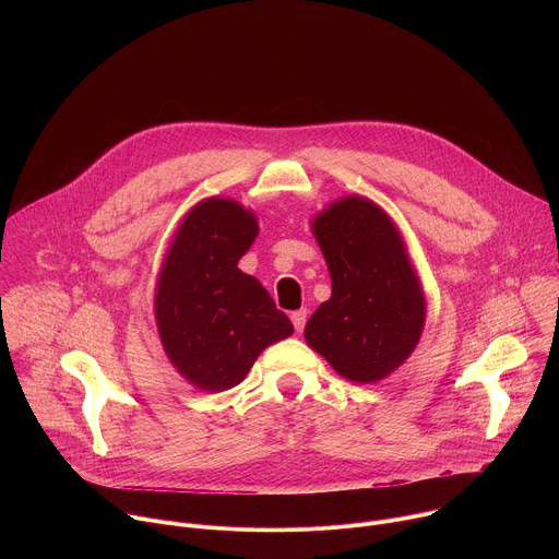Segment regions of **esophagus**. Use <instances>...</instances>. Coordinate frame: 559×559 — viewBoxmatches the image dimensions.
Listing matches in <instances>:
<instances>
[{
  "label": "esophagus",
  "mask_w": 559,
  "mask_h": 559,
  "mask_svg": "<svg viewBox=\"0 0 559 559\" xmlns=\"http://www.w3.org/2000/svg\"><path fill=\"white\" fill-rule=\"evenodd\" d=\"M292 325L294 330L300 334L305 330V321H307V309H298V311H292Z\"/></svg>",
  "instance_id": "obj_1"
}]
</instances>
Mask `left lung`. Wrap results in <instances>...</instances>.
<instances>
[{"label": "left lung", "mask_w": 559, "mask_h": 559, "mask_svg": "<svg viewBox=\"0 0 559 559\" xmlns=\"http://www.w3.org/2000/svg\"><path fill=\"white\" fill-rule=\"evenodd\" d=\"M332 296L305 325L307 345L343 378L371 384L416 349L427 298L405 238L371 199L341 197L311 218Z\"/></svg>", "instance_id": "obj_1"}]
</instances>
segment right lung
<instances>
[{"mask_svg": "<svg viewBox=\"0 0 559 559\" xmlns=\"http://www.w3.org/2000/svg\"><path fill=\"white\" fill-rule=\"evenodd\" d=\"M259 218L229 197L199 201L181 218L154 287V321L175 369L201 391L241 382L270 345L294 334L267 289L238 261Z\"/></svg>", "mask_w": 559, "mask_h": 559, "instance_id": "1", "label": "right lung"}]
</instances>
